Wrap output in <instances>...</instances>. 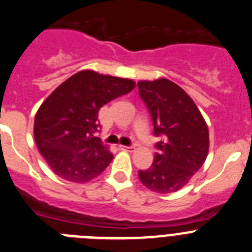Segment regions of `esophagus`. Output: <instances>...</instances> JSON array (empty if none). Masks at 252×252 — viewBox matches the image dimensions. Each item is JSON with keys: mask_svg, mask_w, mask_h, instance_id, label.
Wrapping results in <instances>:
<instances>
[{"mask_svg": "<svg viewBox=\"0 0 252 252\" xmlns=\"http://www.w3.org/2000/svg\"><path fill=\"white\" fill-rule=\"evenodd\" d=\"M119 149L126 152H133L135 149L134 146H119Z\"/></svg>", "mask_w": 252, "mask_h": 252, "instance_id": "1", "label": "esophagus"}]
</instances>
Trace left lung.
<instances>
[{"label":"left lung","mask_w":252,"mask_h":252,"mask_svg":"<svg viewBox=\"0 0 252 252\" xmlns=\"http://www.w3.org/2000/svg\"><path fill=\"white\" fill-rule=\"evenodd\" d=\"M149 110L156 143L152 165L138 171L143 185L157 193H172L186 186L205 163L208 128L191 96L168 79L138 83Z\"/></svg>","instance_id":"left-lung-1"}]
</instances>
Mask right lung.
<instances>
[{
    "mask_svg": "<svg viewBox=\"0 0 252 252\" xmlns=\"http://www.w3.org/2000/svg\"><path fill=\"white\" fill-rule=\"evenodd\" d=\"M134 88L130 79L83 70L49 95L36 113L33 135L54 173L69 182L84 183L109 165L113 154L96 137L99 109Z\"/></svg>",
    "mask_w": 252,
    "mask_h": 252,
    "instance_id": "add662e5",
    "label": "right lung"
}]
</instances>
